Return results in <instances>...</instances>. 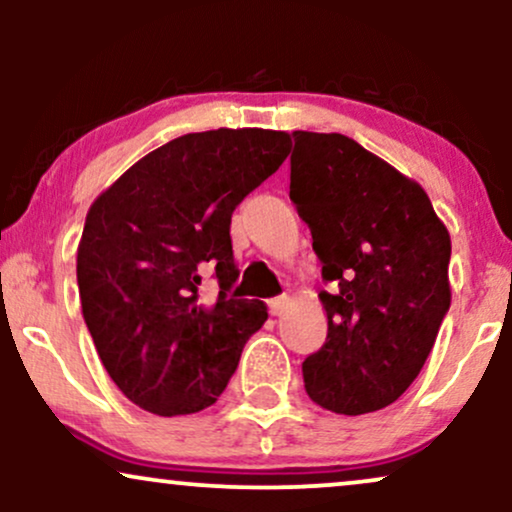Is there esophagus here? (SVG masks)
Here are the masks:
<instances>
[{
  "mask_svg": "<svg viewBox=\"0 0 512 512\" xmlns=\"http://www.w3.org/2000/svg\"><path fill=\"white\" fill-rule=\"evenodd\" d=\"M286 305H289V296H276L269 301V310H272V315H281L286 310Z\"/></svg>",
  "mask_w": 512,
  "mask_h": 512,
  "instance_id": "1",
  "label": "esophagus"
}]
</instances>
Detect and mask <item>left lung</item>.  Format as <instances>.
I'll list each match as a JSON object with an SVG mask.
<instances>
[{
	"instance_id": "obj_1",
	"label": "left lung",
	"mask_w": 512,
	"mask_h": 512,
	"mask_svg": "<svg viewBox=\"0 0 512 512\" xmlns=\"http://www.w3.org/2000/svg\"><path fill=\"white\" fill-rule=\"evenodd\" d=\"M291 202L322 262L327 342L303 361L308 397L358 416L397 402L450 308V233L419 182L344 134L293 132Z\"/></svg>"
}]
</instances>
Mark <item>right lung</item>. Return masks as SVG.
I'll list each match as a JSON object with an SVG mask.
<instances>
[{
  "label": "right lung",
  "mask_w": 512,
  "mask_h": 512,
  "mask_svg": "<svg viewBox=\"0 0 512 512\" xmlns=\"http://www.w3.org/2000/svg\"><path fill=\"white\" fill-rule=\"evenodd\" d=\"M291 137L274 129H211L158 146L122 173L86 214L76 252L81 310L122 395L158 416L211 407L243 346L267 320L236 301L233 209L279 170ZM214 268L220 298H198Z\"/></svg>",
  "instance_id": "add662e5"
}]
</instances>
